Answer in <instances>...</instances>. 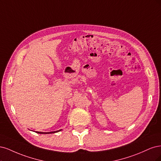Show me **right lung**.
<instances>
[{
  "mask_svg": "<svg viewBox=\"0 0 161 161\" xmlns=\"http://www.w3.org/2000/svg\"><path fill=\"white\" fill-rule=\"evenodd\" d=\"M61 130H57V131H53V132H37L36 131L35 132L39 133V134H52V133H55V132H58L59 131H61Z\"/></svg>",
  "mask_w": 161,
  "mask_h": 161,
  "instance_id": "obj_1",
  "label": "right lung"
}]
</instances>
